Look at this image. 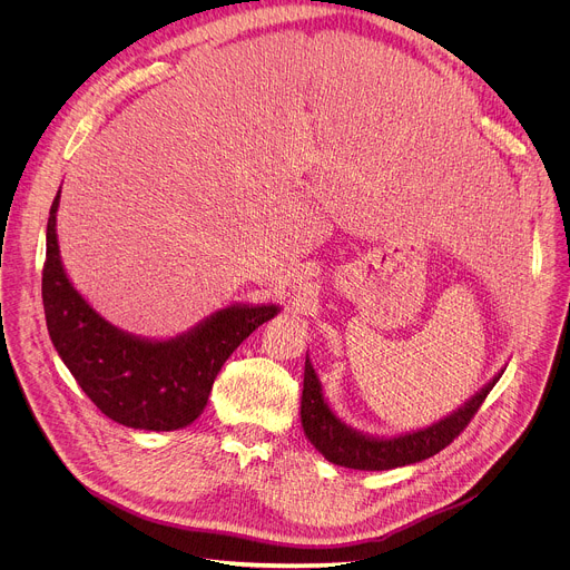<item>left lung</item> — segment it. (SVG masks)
I'll use <instances>...</instances> for the list:
<instances>
[{
	"instance_id": "obj_1",
	"label": "left lung",
	"mask_w": 570,
	"mask_h": 570,
	"mask_svg": "<svg viewBox=\"0 0 570 570\" xmlns=\"http://www.w3.org/2000/svg\"><path fill=\"white\" fill-rule=\"evenodd\" d=\"M501 374L494 376L492 383H487L473 399H469L462 409H458L446 420L401 438L376 440L365 438L352 429H347L332 411L327 401L320 392L317 376L313 365L306 358L304 365V390H302V426L311 444L334 464L361 471H383L403 464H413L426 460L442 449H446L475 417L487 394L499 383Z\"/></svg>"
}]
</instances>
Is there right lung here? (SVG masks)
I'll use <instances>...</instances> for the list:
<instances>
[{
  "label": "right lung",
  "mask_w": 570,
  "mask_h": 570,
  "mask_svg": "<svg viewBox=\"0 0 570 570\" xmlns=\"http://www.w3.org/2000/svg\"><path fill=\"white\" fill-rule=\"evenodd\" d=\"M56 194L47 220L42 304L51 343L97 409L130 429L178 431L207 405L223 363L277 306H229L194 332L150 343L108 324L69 284L56 240Z\"/></svg>",
  "instance_id": "right-lung-1"
}]
</instances>
